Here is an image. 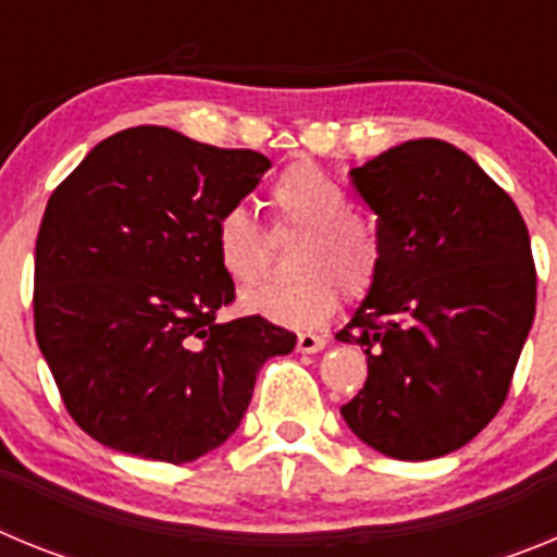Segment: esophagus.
<instances>
[{
	"label": "esophagus",
	"instance_id": "1",
	"mask_svg": "<svg viewBox=\"0 0 557 557\" xmlns=\"http://www.w3.org/2000/svg\"><path fill=\"white\" fill-rule=\"evenodd\" d=\"M326 348V337L323 334H312V332H304L298 334V351L301 354H318Z\"/></svg>",
	"mask_w": 557,
	"mask_h": 557
}]
</instances>
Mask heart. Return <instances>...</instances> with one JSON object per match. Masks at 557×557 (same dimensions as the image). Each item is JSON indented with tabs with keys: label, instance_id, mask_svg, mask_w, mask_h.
Listing matches in <instances>:
<instances>
[{
	"label": "heart",
	"instance_id": "obj_1",
	"mask_svg": "<svg viewBox=\"0 0 557 557\" xmlns=\"http://www.w3.org/2000/svg\"><path fill=\"white\" fill-rule=\"evenodd\" d=\"M270 206L289 225L304 228L293 250L289 282L262 284L239 295V309L289 329L318 326L337 309V284L351 298L376 282L382 248L362 218L348 211V191L312 161L284 166L268 189ZM211 248L234 284L253 282L262 270V239L248 206L231 203L214 220Z\"/></svg>",
	"mask_w": 557,
	"mask_h": 557
}]
</instances>
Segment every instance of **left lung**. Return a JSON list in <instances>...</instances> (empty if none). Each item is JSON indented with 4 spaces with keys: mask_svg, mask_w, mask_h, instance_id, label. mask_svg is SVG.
<instances>
[{
    "mask_svg": "<svg viewBox=\"0 0 557 557\" xmlns=\"http://www.w3.org/2000/svg\"><path fill=\"white\" fill-rule=\"evenodd\" d=\"M376 214V282L337 332L368 357L339 407L396 460L460 449L499 412L535 318L528 225L469 152L412 139L351 170Z\"/></svg>",
    "mask_w": 557,
    "mask_h": 557,
    "instance_id": "obj_1",
    "label": "left lung"
}]
</instances>
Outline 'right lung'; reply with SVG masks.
<instances>
[{
    "instance_id": "obj_1",
    "label": "right lung",
    "mask_w": 557,
    "mask_h": 557,
    "mask_svg": "<svg viewBox=\"0 0 557 557\" xmlns=\"http://www.w3.org/2000/svg\"><path fill=\"white\" fill-rule=\"evenodd\" d=\"M270 161L170 127L113 133L52 191L36 243V339L69 416L102 446L191 462L236 432L295 334L218 321L234 301L211 228Z\"/></svg>"
}]
</instances>
